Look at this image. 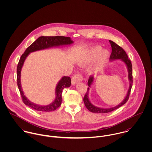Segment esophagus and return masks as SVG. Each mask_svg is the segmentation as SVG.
I'll use <instances>...</instances> for the list:
<instances>
[{"mask_svg":"<svg viewBox=\"0 0 152 152\" xmlns=\"http://www.w3.org/2000/svg\"><path fill=\"white\" fill-rule=\"evenodd\" d=\"M83 76L82 74H77L72 77L71 83L73 85H74V84L81 81L83 80Z\"/></svg>","mask_w":152,"mask_h":152,"instance_id":"obj_1","label":"esophagus"}]
</instances>
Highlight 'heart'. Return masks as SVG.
Segmentation results:
<instances>
[{
    "label": "heart",
    "instance_id": "1",
    "mask_svg": "<svg viewBox=\"0 0 152 152\" xmlns=\"http://www.w3.org/2000/svg\"><path fill=\"white\" fill-rule=\"evenodd\" d=\"M109 56V53L108 50H102V47L97 45L87 51V53L79 61V64L81 65H87L98 57L95 65L91 69L92 71H94L107 62Z\"/></svg>",
    "mask_w": 152,
    "mask_h": 152
}]
</instances>
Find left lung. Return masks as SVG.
Listing matches in <instances>:
<instances>
[{
	"mask_svg": "<svg viewBox=\"0 0 152 152\" xmlns=\"http://www.w3.org/2000/svg\"><path fill=\"white\" fill-rule=\"evenodd\" d=\"M109 43L111 45V47H112V53L111 54L110 56V60H117V59H121L123 61H124V63L126 64V65L127 66L128 69V72H129V75H128V78L129 79V81H130V86L129 88L128 91V94L126 95V98H125V99L123 101V102L122 103H121L119 105L113 107V108H98L96 107L95 106H94L89 101V99H88V91H89V87L91 86V84L93 83L94 81V77L92 75H90L88 79V86L89 87L88 88V90L87 92L85 94V96L84 97V102L85 104V106L90 112H94V113H108L112 112L116 109L119 108V107H121V106H122L123 105H124L126 103V102L128 101V100L129 99V95H130V91L132 89V84H133V75H132V63L129 58H128V56L127 55V54L126 53V52L125 51V50L119 45H118L117 44L115 43V42L111 41V40H109Z\"/></svg>",
	"mask_w": 152,
	"mask_h": 152,
	"instance_id": "1",
	"label": "left lung"
}]
</instances>
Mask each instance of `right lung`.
I'll return each mask as SVG.
<instances>
[{"mask_svg":"<svg viewBox=\"0 0 152 152\" xmlns=\"http://www.w3.org/2000/svg\"><path fill=\"white\" fill-rule=\"evenodd\" d=\"M73 43V42L71 40L69 37L64 36H42L39 37L33 43L31 44L30 46H28L24 53L23 54L19 60V63L17 66V84L19 88L22 101L23 103L27 105L28 107L34 109L38 111L41 112H50L55 110L58 108L61 104L62 102V92L64 88L70 87L71 86V78L69 77H63L61 80L58 82L57 85L56 94V98L54 101L47 106H41L39 105H36L31 102H30L24 95L20 84V72L22 69V66L24 62L25 59L29 54L30 53L33 52L35 51L43 50L45 48H48L52 47L60 46L63 45L71 44Z\"/></svg>","mask_w":152,"mask_h":152,"instance_id":"1","label":"right lung"}]
</instances>
